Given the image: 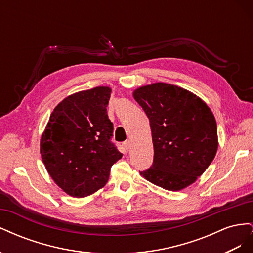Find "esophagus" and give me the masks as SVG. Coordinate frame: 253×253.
Returning <instances> with one entry per match:
<instances>
[{
    "label": "esophagus",
    "instance_id": "34e87169",
    "mask_svg": "<svg viewBox=\"0 0 253 253\" xmlns=\"http://www.w3.org/2000/svg\"><path fill=\"white\" fill-rule=\"evenodd\" d=\"M131 140H126L125 142H124V147L126 148V151H128L129 149H131Z\"/></svg>",
    "mask_w": 253,
    "mask_h": 253
}]
</instances>
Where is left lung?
Masks as SVG:
<instances>
[{"instance_id": "1", "label": "left lung", "mask_w": 253, "mask_h": 253, "mask_svg": "<svg viewBox=\"0 0 253 253\" xmlns=\"http://www.w3.org/2000/svg\"><path fill=\"white\" fill-rule=\"evenodd\" d=\"M150 120L154 159L140 175L166 190L193 183L217 151V126L209 106L191 91L154 83L133 94Z\"/></svg>"}]
</instances>
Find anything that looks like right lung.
<instances>
[{
    "label": "right lung",
    "mask_w": 253,
    "mask_h": 253,
    "mask_svg": "<svg viewBox=\"0 0 253 253\" xmlns=\"http://www.w3.org/2000/svg\"><path fill=\"white\" fill-rule=\"evenodd\" d=\"M112 89L98 86L68 96L50 115L40 152L46 170L68 195L85 197L105 186L122 157L112 142L106 106Z\"/></svg>",
    "instance_id": "obj_1"
}]
</instances>
